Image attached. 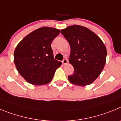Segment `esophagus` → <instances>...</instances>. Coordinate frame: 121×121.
Instances as JSON below:
<instances>
[{
	"label": "esophagus",
	"mask_w": 121,
	"mask_h": 121,
	"mask_svg": "<svg viewBox=\"0 0 121 121\" xmlns=\"http://www.w3.org/2000/svg\"><path fill=\"white\" fill-rule=\"evenodd\" d=\"M62 63H63V64L64 65H67V63H68V61H67V60L66 59V58H65V59L62 61Z\"/></svg>",
	"instance_id": "obj_1"
}]
</instances>
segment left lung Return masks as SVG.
Here are the masks:
<instances>
[{
  "label": "left lung",
  "instance_id": "obj_1",
  "mask_svg": "<svg viewBox=\"0 0 121 121\" xmlns=\"http://www.w3.org/2000/svg\"><path fill=\"white\" fill-rule=\"evenodd\" d=\"M70 46L69 63L73 75L69 76L71 83L86 86L99 76L106 62L107 49L101 39L88 28L80 25L69 26L61 30Z\"/></svg>",
  "mask_w": 121,
  "mask_h": 121
}]
</instances>
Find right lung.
<instances>
[{
	"instance_id": "1",
	"label": "right lung",
	"mask_w": 121,
	"mask_h": 121,
	"mask_svg": "<svg viewBox=\"0 0 121 121\" xmlns=\"http://www.w3.org/2000/svg\"><path fill=\"white\" fill-rule=\"evenodd\" d=\"M60 31L42 27L32 31L17 44L14 61L17 71L29 83L43 85L52 81L61 62L54 59L51 48L52 40Z\"/></svg>"
}]
</instances>
